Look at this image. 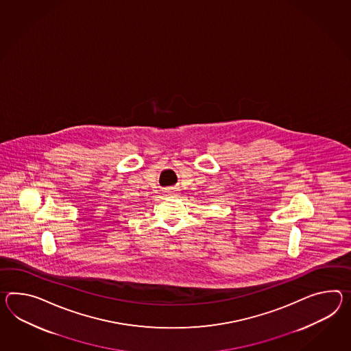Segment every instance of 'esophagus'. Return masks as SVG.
<instances>
[{
  "label": "esophagus",
  "instance_id": "esophagus-1",
  "mask_svg": "<svg viewBox=\"0 0 351 351\" xmlns=\"http://www.w3.org/2000/svg\"><path fill=\"white\" fill-rule=\"evenodd\" d=\"M173 191H175V190H172V189H167L166 193H173Z\"/></svg>",
  "mask_w": 351,
  "mask_h": 351
}]
</instances>
